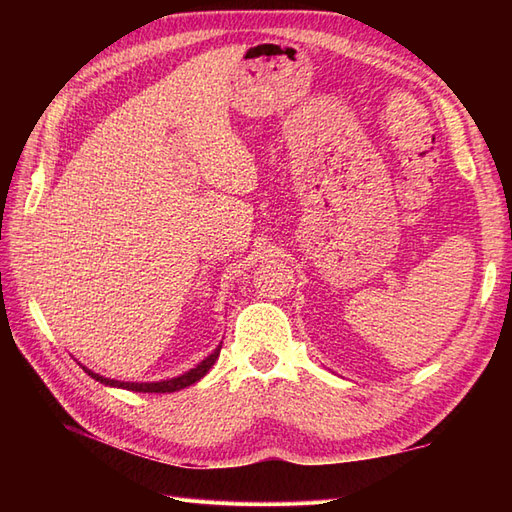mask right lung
<instances>
[{"label": "right lung", "instance_id": "1", "mask_svg": "<svg viewBox=\"0 0 512 512\" xmlns=\"http://www.w3.org/2000/svg\"><path fill=\"white\" fill-rule=\"evenodd\" d=\"M220 350H222V343L217 345L215 350L204 358V361H200L193 369H189V372H184V374H180V376H173V378H167V380H154V383H127V380L105 378V376H101V374L92 372V369H88L85 365H81V367H83L85 372H88L94 380H99V383H103V385H107V387H118V389H127V391H143V394H171V391H180V389H184V387L198 383V380L213 367V363L217 361V356H220Z\"/></svg>", "mask_w": 512, "mask_h": 512}]
</instances>
